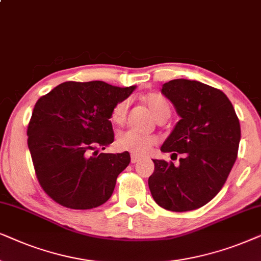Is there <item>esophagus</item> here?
I'll return each mask as SVG.
<instances>
[{"label": "esophagus", "mask_w": 261, "mask_h": 261, "mask_svg": "<svg viewBox=\"0 0 261 261\" xmlns=\"http://www.w3.org/2000/svg\"><path fill=\"white\" fill-rule=\"evenodd\" d=\"M140 158H138V156L137 155H131V162H133V163H136V162H138V161H140Z\"/></svg>", "instance_id": "obj_1"}]
</instances>
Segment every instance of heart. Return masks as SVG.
Wrapping results in <instances>:
<instances>
[{"instance_id":"heart-1","label":"heart","mask_w":261,"mask_h":261,"mask_svg":"<svg viewBox=\"0 0 261 261\" xmlns=\"http://www.w3.org/2000/svg\"><path fill=\"white\" fill-rule=\"evenodd\" d=\"M148 109L158 119L163 114H171V105L165 96L158 93H150L144 98ZM130 101L127 99L121 100L113 106L111 111V121L116 125H121L126 119ZM156 143V138L150 135H142L134 130L123 131L118 135L116 140V147L121 151H130L137 156L147 155Z\"/></svg>"}]
</instances>
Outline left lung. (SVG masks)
Masks as SVG:
<instances>
[{
	"label": "left lung",
	"instance_id": "8db88e82",
	"mask_svg": "<svg viewBox=\"0 0 261 261\" xmlns=\"http://www.w3.org/2000/svg\"><path fill=\"white\" fill-rule=\"evenodd\" d=\"M161 93L180 116L161 151L184 156L179 166L152 160L149 189L163 209L196 210L220 192L234 166L241 138L239 118L222 90L199 81L172 80Z\"/></svg>",
	"mask_w": 261,
	"mask_h": 261
}]
</instances>
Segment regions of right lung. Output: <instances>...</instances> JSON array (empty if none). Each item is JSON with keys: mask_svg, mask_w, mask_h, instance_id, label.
I'll return each instance as SVG.
<instances>
[{"mask_svg": "<svg viewBox=\"0 0 261 261\" xmlns=\"http://www.w3.org/2000/svg\"><path fill=\"white\" fill-rule=\"evenodd\" d=\"M136 87L102 81L63 82L41 96L27 128L40 186L56 203L75 210L102 205L112 196L130 154L99 152L114 141L111 111Z\"/></svg>", "mask_w": 261, "mask_h": 261, "instance_id": "add662e5", "label": "right lung"}]
</instances>
